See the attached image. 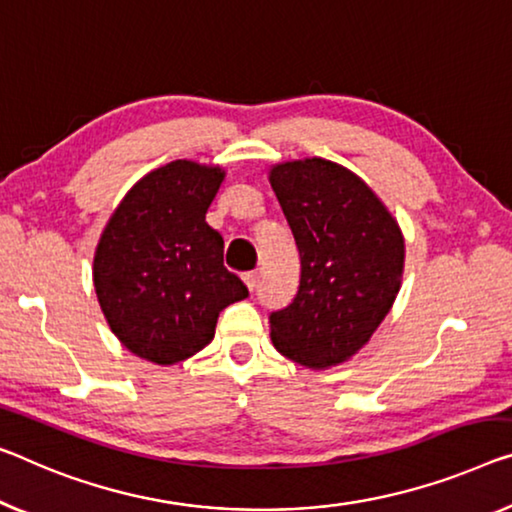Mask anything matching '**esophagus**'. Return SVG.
<instances>
[{
    "instance_id": "34e87169",
    "label": "esophagus",
    "mask_w": 512,
    "mask_h": 512,
    "mask_svg": "<svg viewBox=\"0 0 512 512\" xmlns=\"http://www.w3.org/2000/svg\"><path fill=\"white\" fill-rule=\"evenodd\" d=\"M243 282H246L250 292H253V289H255V282H257V271H246V273H243Z\"/></svg>"
}]
</instances>
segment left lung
<instances>
[{"label":"left lung","mask_w":512,"mask_h":512,"mask_svg":"<svg viewBox=\"0 0 512 512\" xmlns=\"http://www.w3.org/2000/svg\"><path fill=\"white\" fill-rule=\"evenodd\" d=\"M271 186L301 255L299 292L271 312V340L305 368L352 358L400 292L404 239L365 181L324 158L282 163Z\"/></svg>","instance_id":"8db88e82"}]
</instances>
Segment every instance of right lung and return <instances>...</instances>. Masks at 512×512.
<instances>
[{"mask_svg":"<svg viewBox=\"0 0 512 512\" xmlns=\"http://www.w3.org/2000/svg\"><path fill=\"white\" fill-rule=\"evenodd\" d=\"M225 172L174 160L149 172L112 213L94 257V287L126 349L172 365L207 347L220 310L248 287L223 264L207 211Z\"/></svg>","mask_w":512,"mask_h":512,"instance_id":"1","label":"right lung"}]
</instances>
